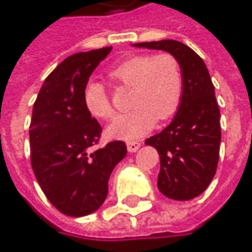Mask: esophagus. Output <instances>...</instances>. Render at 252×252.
<instances>
[{"mask_svg":"<svg viewBox=\"0 0 252 252\" xmlns=\"http://www.w3.org/2000/svg\"><path fill=\"white\" fill-rule=\"evenodd\" d=\"M141 147V142L139 141H129V142H126V149H128V152H135L138 151Z\"/></svg>","mask_w":252,"mask_h":252,"instance_id":"34e87169","label":"esophagus"}]
</instances>
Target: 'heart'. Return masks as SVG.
Wrapping results in <instances>:
<instances>
[{
	"mask_svg": "<svg viewBox=\"0 0 252 252\" xmlns=\"http://www.w3.org/2000/svg\"><path fill=\"white\" fill-rule=\"evenodd\" d=\"M115 83L132 89L131 111L118 115L108 126V135L134 141L147 135L157 118L163 121L175 114L183 97V71L179 61L170 53L137 55L115 64L110 71ZM83 103L90 114L108 120L114 115L103 83L90 80L83 90Z\"/></svg>",
	"mask_w": 252,
	"mask_h": 252,
	"instance_id": "b5f03b06",
	"label": "heart"
}]
</instances>
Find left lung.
I'll return each mask as SVG.
<instances>
[{
  "instance_id": "left-lung-1",
  "label": "left lung",
  "mask_w": 252,
  "mask_h": 252,
  "mask_svg": "<svg viewBox=\"0 0 252 252\" xmlns=\"http://www.w3.org/2000/svg\"><path fill=\"white\" fill-rule=\"evenodd\" d=\"M137 48L166 50L183 71V97L173 121L145 141L160 158L158 189L173 200H190L213 181L220 152V108L203 59L185 43L165 39L135 43Z\"/></svg>"
}]
</instances>
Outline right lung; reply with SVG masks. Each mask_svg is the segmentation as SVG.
<instances>
[{
    "instance_id": "1",
    "label": "right lung",
    "mask_w": 252,
    "mask_h": 252,
    "mask_svg": "<svg viewBox=\"0 0 252 252\" xmlns=\"http://www.w3.org/2000/svg\"><path fill=\"white\" fill-rule=\"evenodd\" d=\"M111 46L66 58L43 82L29 126L31 163L40 189L66 216L95 212L108 193V179L126 155L123 141L98 144L101 126L83 103V90Z\"/></svg>"
}]
</instances>
